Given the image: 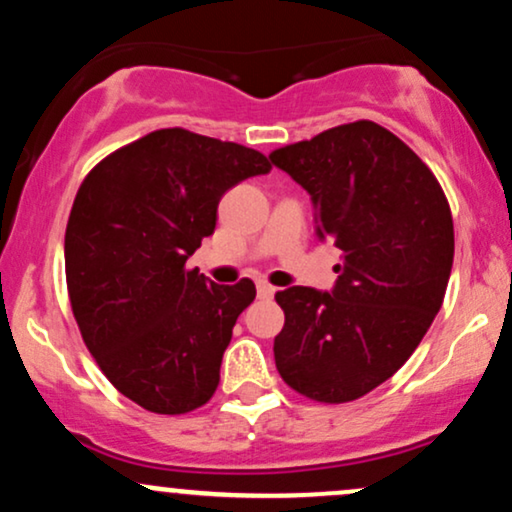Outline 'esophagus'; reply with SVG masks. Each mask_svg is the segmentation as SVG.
<instances>
[{
	"mask_svg": "<svg viewBox=\"0 0 512 512\" xmlns=\"http://www.w3.org/2000/svg\"><path fill=\"white\" fill-rule=\"evenodd\" d=\"M276 293V289L272 284H267V281H257V296L260 298H272Z\"/></svg>",
	"mask_w": 512,
	"mask_h": 512,
	"instance_id": "34e87169",
	"label": "esophagus"
}]
</instances>
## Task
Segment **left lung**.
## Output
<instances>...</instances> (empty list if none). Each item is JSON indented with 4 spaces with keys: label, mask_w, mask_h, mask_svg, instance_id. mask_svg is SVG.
<instances>
[{
    "label": "left lung",
    "mask_w": 512,
    "mask_h": 512,
    "mask_svg": "<svg viewBox=\"0 0 512 512\" xmlns=\"http://www.w3.org/2000/svg\"><path fill=\"white\" fill-rule=\"evenodd\" d=\"M308 192L315 233L344 252L332 291L276 293L284 383L342 404L385 383L414 354L448 289L455 231L436 175L402 139L349 122L269 154Z\"/></svg>",
    "instance_id": "left-lung-1"
}]
</instances>
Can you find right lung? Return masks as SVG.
<instances>
[{"mask_svg":"<svg viewBox=\"0 0 512 512\" xmlns=\"http://www.w3.org/2000/svg\"><path fill=\"white\" fill-rule=\"evenodd\" d=\"M272 163L260 151L158 129L103 158L76 192L67 289L105 378L154 414H187L219 387L250 279L219 286L185 262L214 233L221 197Z\"/></svg>","mask_w":512,"mask_h":512,"instance_id":"1","label":"right lung"}]
</instances>
